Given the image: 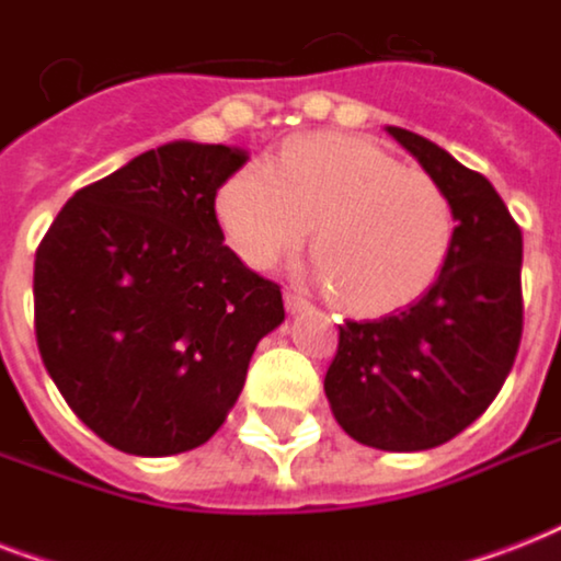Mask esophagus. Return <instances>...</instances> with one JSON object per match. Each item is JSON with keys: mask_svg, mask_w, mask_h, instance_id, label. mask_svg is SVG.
Masks as SVG:
<instances>
[{"mask_svg": "<svg viewBox=\"0 0 561 561\" xmlns=\"http://www.w3.org/2000/svg\"><path fill=\"white\" fill-rule=\"evenodd\" d=\"M285 308H288V314H302V311H308V302L302 297H299V294H285Z\"/></svg>", "mask_w": 561, "mask_h": 561, "instance_id": "obj_1", "label": "esophagus"}]
</instances>
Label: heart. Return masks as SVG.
I'll list each match as a JSON object with an SVG mask.
<instances>
[{"label":"heart","mask_w":561,"mask_h":561,"mask_svg":"<svg viewBox=\"0 0 561 561\" xmlns=\"http://www.w3.org/2000/svg\"><path fill=\"white\" fill-rule=\"evenodd\" d=\"M218 224L253 271H271L314 224V276L355 314L422 297L454 244L451 201L422 171L352 136H306L220 186Z\"/></svg>","instance_id":"heart-1"}]
</instances>
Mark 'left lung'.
I'll return each instance as SVG.
<instances>
[{"label": "left lung", "instance_id": "obj_1", "mask_svg": "<svg viewBox=\"0 0 561 561\" xmlns=\"http://www.w3.org/2000/svg\"><path fill=\"white\" fill-rule=\"evenodd\" d=\"M451 201L454 244L431 288L381 320H346L325 399L381 451H427L492 404L522 343V229L483 174L404 127H383Z\"/></svg>", "mask_w": 561, "mask_h": 561}]
</instances>
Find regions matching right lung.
<instances>
[{
  "label": "right lung",
  "instance_id": "add662e5",
  "mask_svg": "<svg viewBox=\"0 0 561 561\" xmlns=\"http://www.w3.org/2000/svg\"><path fill=\"white\" fill-rule=\"evenodd\" d=\"M238 145L178 139L75 192L34 259L39 358L83 425L136 457L192 451L244 390L279 285L238 259L215 194Z\"/></svg>",
  "mask_w": 561,
  "mask_h": 561
}]
</instances>
